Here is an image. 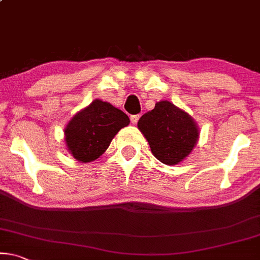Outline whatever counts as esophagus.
Segmentation results:
<instances>
[{
  "mask_svg": "<svg viewBox=\"0 0 260 260\" xmlns=\"http://www.w3.org/2000/svg\"><path fill=\"white\" fill-rule=\"evenodd\" d=\"M139 115H132L131 116V122H132L133 124H136L138 122V120H139Z\"/></svg>",
  "mask_w": 260,
  "mask_h": 260,
  "instance_id": "34e87169",
  "label": "esophagus"
}]
</instances>
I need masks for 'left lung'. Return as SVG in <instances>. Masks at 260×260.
Here are the masks:
<instances>
[{"label": "left lung", "instance_id": "8db88e82", "mask_svg": "<svg viewBox=\"0 0 260 260\" xmlns=\"http://www.w3.org/2000/svg\"><path fill=\"white\" fill-rule=\"evenodd\" d=\"M138 128L154 157L166 165H176L188 157L200 134L192 117L169 101L155 103L154 109L140 117Z\"/></svg>", "mask_w": 260, "mask_h": 260}]
</instances>
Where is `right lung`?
I'll use <instances>...</instances> for the list:
<instances>
[{
	"label": "right lung",
	"instance_id": "right-lung-1",
	"mask_svg": "<svg viewBox=\"0 0 260 260\" xmlns=\"http://www.w3.org/2000/svg\"><path fill=\"white\" fill-rule=\"evenodd\" d=\"M129 117L108 102L95 100L69 121L64 129L68 150L75 159L89 162L106 152Z\"/></svg>",
	"mask_w": 260,
	"mask_h": 260
}]
</instances>
